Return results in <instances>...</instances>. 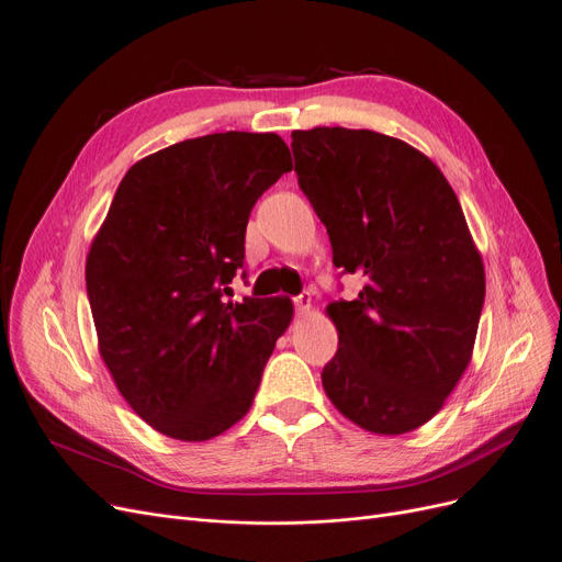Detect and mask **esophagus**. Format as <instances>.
<instances>
[{
  "instance_id": "1",
  "label": "esophagus",
  "mask_w": 562,
  "mask_h": 562,
  "mask_svg": "<svg viewBox=\"0 0 562 562\" xmlns=\"http://www.w3.org/2000/svg\"><path fill=\"white\" fill-rule=\"evenodd\" d=\"M294 305H296V310H299V315H307L310 307H313V294H310V292L299 294V296L294 299Z\"/></svg>"
}]
</instances>
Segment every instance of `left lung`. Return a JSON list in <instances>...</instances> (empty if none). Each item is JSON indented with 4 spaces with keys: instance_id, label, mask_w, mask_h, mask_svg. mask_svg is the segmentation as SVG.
<instances>
[{
    "instance_id": "left-lung-1",
    "label": "left lung",
    "mask_w": 562,
    "mask_h": 562,
    "mask_svg": "<svg viewBox=\"0 0 562 562\" xmlns=\"http://www.w3.org/2000/svg\"><path fill=\"white\" fill-rule=\"evenodd\" d=\"M299 187L334 263L361 276L326 313L338 351L322 384L349 422L403 435L438 414L465 372L486 294L482 255L451 184L424 153L370 130L292 132Z\"/></svg>"
}]
</instances>
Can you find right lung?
Returning <instances> with one entry per match:
<instances>
[{
  "label": "right lung",
  "instance_id": "1",
  "mask_svg": "<svg viewBox=\"0 0 562 562\" xmlns=\"http://www.w3.org/2000/svg\"><path fill=\"white\" fill-rule=\"evenodd\" d=\"M292 171L278 134L224 132L169 145L122 178L86 282L99 355L155 430L203 442L252 407L294 317L289 299L224 303L257 199Z\"/></svg>",
  "mask_w": 562,
  "mask_h": 562
}]
</instances>
